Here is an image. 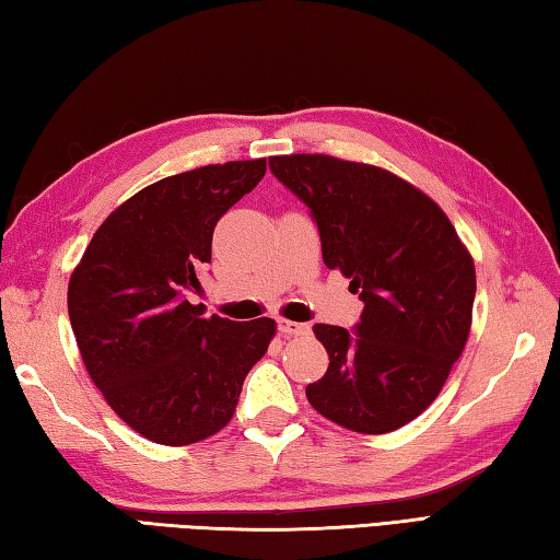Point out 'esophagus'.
<instances>
[{"instance_id":"34e87169","label":"esophagus","mask_w":560,"mask_h":560,"mask_svg":"<svg viewBox=\"0 0 560 560\" xmlns=\"http://www.w3.org/2000/svg\"><path fill=\"white\" fill-rule=\"evenodd\" d=\"M278 330L282 336H302V334H306V330H310V326L306 324H300V322H288V318H280L278 322Z\"/></svg>"}]
</instances>
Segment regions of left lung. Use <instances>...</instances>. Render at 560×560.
<instances>
[{"instance_id": "8db88e82", "label": "left lung", "mask_w": 560, "mask_h": 560, "mask_svg": "<svg viewBox=\"0 0 560 560\" xmlns=\"http://www.w3.org/2000/svg\"><path fill=\"white\" fill-rule=\"evenodd\" d=\"M312 212L326 268L350 278L355 328L316 324L328 370L306 386L334 423L382 435L435 401L471 328L476 270L452 222L416 186L326 154L268 159Z\"/></svg>"}]
</instances>
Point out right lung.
Instances as JSON below:
<instances>
[{"mask_svg": "<svg viewBox=\"0 0 560 560\" xmlns=\"http://www.w3.org/2000/svg\"><path fill=\"white\" fill-rule=\"evenodd\" d=\"M266 176V159L156 180L125 200L86 246L67 310L86 372L142 438L180 447L230 423L272 318H205L188 292L212 258L220 217Z\"/></svg>", "mask_w": 560, "mask_h": 560, "instance_id": "obj_1", "label": "right lung"}]
</instances>
